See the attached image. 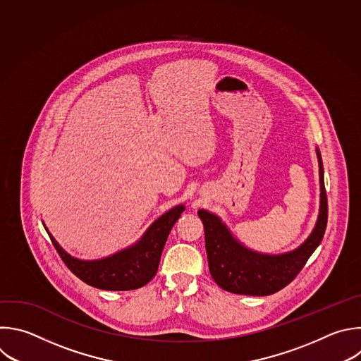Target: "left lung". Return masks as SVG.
Instances as JSON below:
<instances>
[{"label": "left lung", "instance_id": "left-lung-1", "mask_svg": "<svg viewBox=\"0 0 361 361\" xmlns=\"http://www.w3.org/2000/svg\"><path fill=\"white\" fill-rule=\"evenodd\" d=\"M320 207L316 225L306 241L295 251L268 255L248 250L229 232L228 226L205 209L198 211L204 224L209 274L219 288L236 295L267 296L288 286L320 245L327 225V195L319 149Z\"/></svg>", "mask_w": 361, "mask_h": 361}]
</instances>
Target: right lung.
<instances>
[{"instance_id":"obj_1","label":"right lung","mask_w":361,"mask_h":361,"mask_svg":"<svg viewBox=\"0 0 361 361\" xmlns=\"http://www.w3.org/2000/svg\"><path fill=\"white\" fill-rule=\"evenodd\" d=\"M184 209V205L171 208L150 225L135 245L97 261L71 257L45 229L65 265L80 281L103 290H133L149 283L157 274L167 236Z\"/></svg>"}]
</instances>
